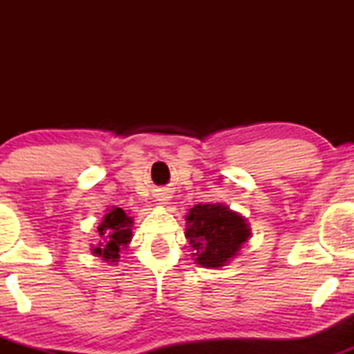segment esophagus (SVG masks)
<instances>
[{"mask_svg": "<svg viewBox=\"0 0 354 354\" xmlns=\"http://www.w3.org/2000/svg\"><path fill=\"white\" fill-rule=\"evenodd\" d=\"M166 198H168V196H161V200H160V201H163V203H165V201H168V200H166Z\"/></svg>", "mask_w": 354, "mask_h": 354, "instance_id": "1", "label": "esophagus"}]
</instances>
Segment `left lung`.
<instances>
[{"label": "left lung", "mask_w": 354, "mask_h": 354, "mask_svg": "<svg viewBox=\"0 0 354 354\" xmlns=\"http://www.w3.org/2000/svg\"><path fill=\"white\" fill-rule=\"evenodd\" d=\"M186 226L194 259L205 268L225 266L251 236L246 219L221 203L193 206Z\"/></svg>", "instance_id": "8db88e82"}]
</instances>
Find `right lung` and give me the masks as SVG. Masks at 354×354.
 I'll list each match as a JSON object with an SVG mask.
<instances>
[{
  "mask_svg": "<svg viewBox=\"0 0 354 354\" xmlns=\"http://www.w3.org/2000/svg\"><path fill=\"white\" fill-rule=\"evenodd\" d=\"M131 225L133 219L123 209L111 208L98 226L100 243L98 246H93V254L106 263H116L120 251L131 241Z\"/></svg>",
  "mask_w": 354,
  "mask_h": 354,
  "instance_id": "1",
  "label": "right lung"
}]
</instances>
